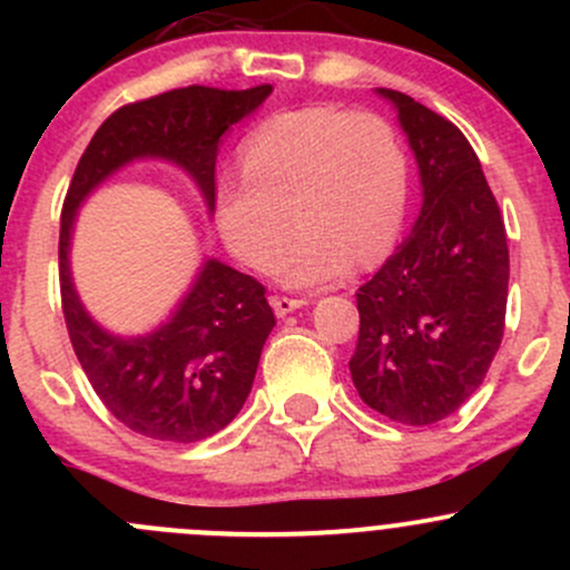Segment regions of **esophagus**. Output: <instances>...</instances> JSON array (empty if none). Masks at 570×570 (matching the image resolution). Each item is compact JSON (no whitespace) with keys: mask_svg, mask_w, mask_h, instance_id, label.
Returning a JSON list of instances; mask_svg holds the SVG:
<instances>
[{"mask_svg":"<svg viewBox=\"0 0 570 570\" xmlns=\"http://www.w3.org/2000/svg\"><path fill=\"white\" fill-rule=\"evenodd\" d=\"M308 301H303V297H284V295H273L269 297V306H273V312L278 314V317H286V314H292L295 308H303Z\"/></svg>","mask_w":570,"mask_h":570,"instance_id":"34e87169","label":"esophagus"}]
</instances>
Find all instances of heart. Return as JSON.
Returning <instances> with one entry per match:
<instances>
[{
	"instance_id": "b5f03b06",
	"label": "heart",
	"mask_w": 570,
	"mask_h": 570,
	"mask_svg": "<svg viewBox=\"0 0 570 570\" xmlns=\"http://www.w3.org/2000/svg\"><path fill=\"white\" fill-rule=\"evenodd\" d=\"M243 174L220 176L212 217L223 245L281 284L317 289L375 264L400 237L411 204V163L400 135L375 112L314 105L278 112L250 131Z\"/></svg>"
}]
</instances>
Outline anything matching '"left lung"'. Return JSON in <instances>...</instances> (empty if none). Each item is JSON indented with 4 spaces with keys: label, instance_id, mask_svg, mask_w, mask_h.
<instances>
[{
    "label": "left lung",
    "instance_id": "obj_1",
    "mask_svg": "<svg viewBox=\"0 0 570 570\" xmlns=\"http://www.w3.org/2000/svg\"><path fill=\"white\" fill-rule=\"evenodd\" d=\"M392 101L422 181L405 243L358 292L361 331L350 375L372 411L435 424L485 381L508 308V234L463 131L400 90Z\"/></svg>",
    "mask_w": 570,
    "mask_h": 570
}]
</instances>
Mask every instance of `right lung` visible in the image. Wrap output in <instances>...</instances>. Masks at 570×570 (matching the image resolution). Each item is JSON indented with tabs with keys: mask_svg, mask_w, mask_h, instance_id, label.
<instances>
[{
	"mask_svg": "<svg viewBox=\"0 0 570 570\" xmlns=\"http://www.w3.org/2000/svg\"><path fill=\"white\" fill-rule=\"evenodd\" d=\"M273 85L220 90L189 85L115 109L85 148L60 217V297L73 353L107 411L154 441L193 444L220 433L248 400L275 325L264 286L206 258L168 320L142 336H115L88 314L71 278L79 206L137 159H165L195 181L212 212L220 137L264 105Z\"/></svg>",
	"mask_w": 570,
	"mask_h": 570,
	"instance_id": "right-lung-1",
	"label": "right lung"
}]
</instances>
